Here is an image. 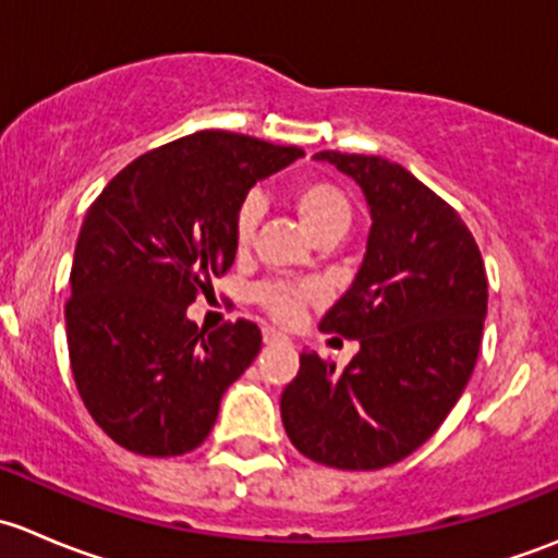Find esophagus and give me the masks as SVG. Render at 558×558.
I'll list each match as a JSON object with an SVG mask.
<instances>
[{
    "mask_svg": "<svg viewBox=\"0 0 558 558\" xmlns=\"http://www.w3.org/2000/svg\"><path fill=\"white\" fill-rule=\"evenodd\" d=\"M286 340H289V337L280 335V331L264 329V342H267V345H272V342H286Z\"/></svg>",
    "mask_w": 558,
    "mask_h": 558,
    "instance_id": "1",
    "label": "esophagus"
}]
</instances>
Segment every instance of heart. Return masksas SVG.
Listing matches in <instances>:
<instances>
[{"mask_svg":"<svg viewBox=\"0 0 558 558\" xmlns=\"http://www.w3.org/2000/svg\"><path fill=\"white\" fill-rule=\"evenodd\" d=\"M291 205H294L296 216L305 223L313 240L329 232H345L353 216L351 199H348L345 191L324 178L300 180L291 189ZM258 216H262V205H258L256 196H247L243 205L238 207V213H234V245H251ZM311 296L313 291L307 286L278 283V280L262 283L253 291V300L267 311L269 318L278 320V324H294Z\"/></svg>","mask_w":558,"mask_h":558,"instance_id":"b5f03b06","label":"heart"}]
</instances>
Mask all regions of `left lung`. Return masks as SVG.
<instances>
[{
    "label": "left lung",
    "instance_id": "left-lung-1",
    "mask_svg": "<svg viewBox=\"0 0 558 558\" xmlns=\"http://www.w3.org/2000/svg\"><path fill=\"white\" fill-rule=\"evenodd\" d=\"M367 199V253L320 329L359 340L342 373L302 353L280 415L300 453L380 470L424 446L459 402L481 351L488 280L475 238L446 199L380 156L320 150Z\"/></svg>",
    "mask_w": 558,
    "mask_h": 558
}]
</instances>
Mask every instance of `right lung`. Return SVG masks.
Segmentation results:
<instances>
[{
    "mask_svg": "<svg viewBox=\"0 0 558 558\" xmlns=\"http://www.w3.org/2000/svg\"><path fill=\"white\" fill-rule=\"evenodd\" d=\"M305 156L234 132H196L123 167L86 213L64 307L83 404L110 440L180 456L210 435L221 397L262 351L240 318L185 315L234 264V213L256 180Z\"/></svg>",
    "mask_w": 558,
    "mask_h": 558,
    "instance_id": "1",
    "label": "right lung"
}]
</instances>
